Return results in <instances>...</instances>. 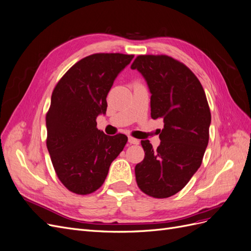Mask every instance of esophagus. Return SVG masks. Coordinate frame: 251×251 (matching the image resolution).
<instances>
[{
  "instance_id": "1",
  "label": "esophagus",
  "mask_w": 251,
  "mask_h": 251,
  "mask_svg": "<svg viewBox=\"0 0 251 251\" xmlns=\"http://www.w3.org/2000/svg\"><path fill=\"white\" fill-rule=\"evenodd\" d=\"M139 140L136 139V138H133V137H128V143L131 144H139Z\"/></svg>"
}]
</instances>
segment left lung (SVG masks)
I'll use <instances>...</instances> for the list:
<instances>
[{
  "instance_id": "1",
  "label": "left lung",
  "mask_w": 251,
  "mask_h": 251,
  "mask_svg": "<svg viewBox=\"0 0 251 251\" xmlns=\"http://www.w3.org/2000/svg\"><path fill=\"white\" fill-rule=\"evenodd\" d=\"M131 68L147 80L151 117L164 123L157 150L141 140L144 159L135 166L136 182L153 198H169L187 184L202 163L211 121L206 95L196 75L171 56L138 55Z\"/></svg>"
}]
</instances>
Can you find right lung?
<instances>
[{
  "mask_svg": "<svg viewBox=\"0 0 251 251\" xmlns=\"http://www.w3.org/2000/svg\"><path fill=\"white\" fill-rule=\"evenodd\" d=\"M134 55L95 53L68 70L53 90L46 115L47 149L59 181L77 195L100 188L124 150V134L105 135L96 117L107 111V95Z\"/></svg>",
  "mask_w": 251,
  "mask_h": 251,
  "instance_id": "add662e5",
  "label": "right lung"
}]
</instances>
